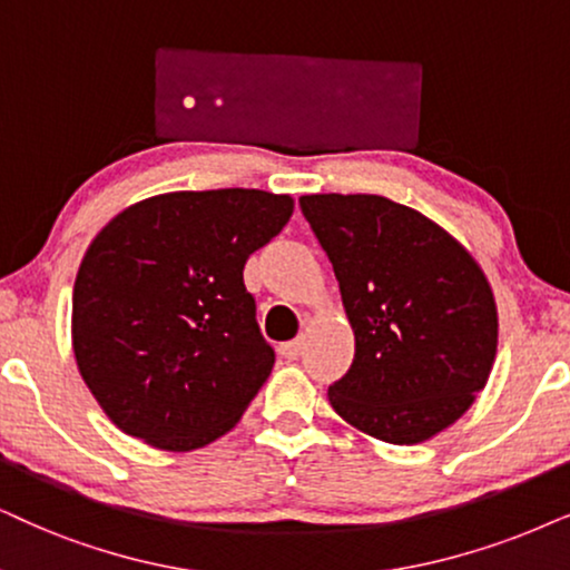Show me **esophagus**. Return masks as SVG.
<instances>
[{"label": "esophagus", "mask_w": 570, "mask_h": 570, "mask_svg": "<svg viewBox=\"0 0 570 570\" xmlns=\"http://www.w3.org/2000/svg\"><path fill=\"white\" fill-rule=\"evenodd\" d=\"M302 350H305V342L302 338H292V342H284L281 344V357L286 360H297L302 355Z\"/></svg>", "instance_id": "34e87169"}]
</instances>
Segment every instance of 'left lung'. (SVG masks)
I'll return each mask as SVG.
<instances>
[{
  "instance_id": "left-lung-1",
  "label": "left lung",
  "mask_w": 570,
  "mask_h": 570,
  "mask_svg": "<svg viewBox=\"0 0 570 570\" xmlns=\"http://www.w3.org/2000/svg\"><path fill=\"white\" fill-rule=\"evenodd\" d=\"M299 207L355 331V360L328 386L331 407L384 442H426L471 407L492 371L487 276L444 228L386 197L309 194Z\"/></svg>"
}]
</instances>
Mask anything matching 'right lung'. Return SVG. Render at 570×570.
Returning a JSON list of instances; mask_svg holds the SVG:
<instances>
[{"instance_id": "add662e5", "label": "right lung", "mask_w": 570, "mask_h": 570, "mask_svg": "<svg viewBox=\"0 0 570 570\" xmlns=\"http://www.w3.org/2000/svg\"><path fill=\"white\" fill-rule=\"evenodd\" d=\"M292 210L261 189L173 191L97 234L73 286V352L120 431L186 452L234 429L276 363L244 263Z\"/></svg>"}]
</instances>
